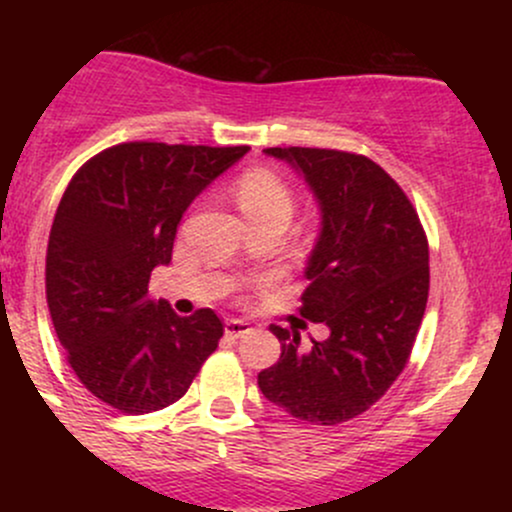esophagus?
<instances>
[{"instance_id":"1","label":"esophagus","mask_w":512,"mask_h":512,"mask_svg":"<svg viewBox=\"0 0 512 512\" xmlns=\"http://www.w3.org/2000/svg\"><path fill=\"white\" fill-rule=\"evenodd\" d=\"M223 330H226L228 337L238 339V337H243V334H248V332L252 330V327H250L245 320H238V317H231V320H226V325H223Z\"/></svg>"}]
</instances>
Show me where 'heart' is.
I'll return each instance as SVG.
<instances>
[{
	"label": "heart",
	"instance_id": "b5f03b06",
	"mask_svg": "<svg viewBox=\"0 0 512 512\" xmlns=\"http://www.w3.org/2000/svg\"><path fill=\"white\" fill-rule=\"evenodd\" d=\"M236 202L248 223L269 219L291 221L293 207H296L289 185L279 175L272 173V170L264 168L248 170L238 180Z\"/></svg>",
	"mask_w": 512,
	"mask_h": 512
}]
</instances>
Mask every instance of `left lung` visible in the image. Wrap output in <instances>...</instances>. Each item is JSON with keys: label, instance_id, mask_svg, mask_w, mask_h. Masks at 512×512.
I'll list each match as a JSON object with an SVG mask.
<instances>
[{"label": "left lung", "instance_id": "8db88e82", "mask_svg": "<svg viewBox=\"0 0 512 512\" xmlns=\"http://www.w3.org/2000/svg\"><path fill=\"white\" fill-rule=\"evenodd\" d=\"M305 180L320 209L301 315L330 337L308 349L296 327L272 325L274 366L262 395L296 419L334 426L373 407L407 366L428 301V243L402 187L366 156L334 149H264Z\"/></svg>", "mask_w": 512, "mask_h": 512}]
</instances>
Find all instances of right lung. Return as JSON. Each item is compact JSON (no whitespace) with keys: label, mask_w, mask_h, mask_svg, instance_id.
<instances>
[{"label":"right lung","mask_w":512,"mask_h":512,"mask_svg":"<svg viewBox=\"0 0 512 512\" xmlns=\"http://www.w3.org/2000/svg\"><path fill=\"white\" fill-rule=\"evenodd\" d=\"M248 151L117 144L64 190L45 264L52 325L76 378L122 414L178 402L219 346L214 310L180 317L151 301L149 279L170 262L187 207Z\"/></svg>","instance_id":"add662e5"}]
</instances>
